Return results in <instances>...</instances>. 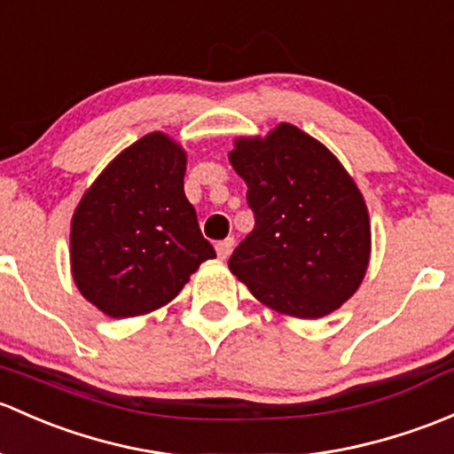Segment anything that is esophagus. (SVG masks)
Here are the masks:
<instances>
[{"label":"esophagus","mask_w":454,"mask_h":454,"mask_svg":"<svg viewBox=\"0 0 454 454\" xmlns=\"http://www.w3.org/2000/svg\"><path fill=\"white\" fill-rule=\"evenodd\" d=\"M232 247H235V239H232V237H228V239L219 241L217 246H215V250H217V256H219V259L226 261L228 256H231Z\"/></svg>","instance_id":"esophagus-1"}]
</instances>
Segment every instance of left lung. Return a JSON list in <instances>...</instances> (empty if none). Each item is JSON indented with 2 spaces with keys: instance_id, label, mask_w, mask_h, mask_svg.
<instances>
[{
  "instance_id": "left-lung-1",
  "label": "left lung",
  "mask_w": 454,
  "mask_h": 454,
  "mask_svg": "<svg viewBox=\"0 0 454 454\" xmlns=\"http://www.w3.org/2000/svg\"><path fill=\"white\" fill-rule=\"evenodd\" d=\"M228 160L254 211L228 261L232 274L280 315L337 311L370 265V215L355 178L324 143L285 121L265 137H237Z\"/></svg>"
}]
</instances>
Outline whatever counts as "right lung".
Listing matches in <instances>:
<instances>
[{"label": "right lung", "instance_id": "add662e5", "mask_svg": "<svg viewBox=\"0 0 454 454\" xmlns=\"http://www.w3.org/2000/svg\"><path fill=\"white\" fill-rule=\"evenodd\" d=\"M187 152L150 132L104 167L71 217V276L108 317L147 315L215 259L184 195Z\"/></svg>", "mask_w": 454, "mask_h": 454}]
</instances>
